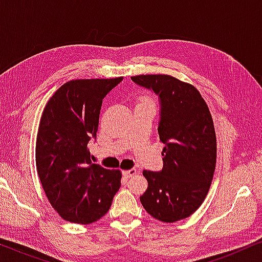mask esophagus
I'll list each match as a JSON object with an SVG mask.
<instances>
[{
	"label": "esophagus",
	"mask_w": 262,
	"mask_h": 262,
	"mask_svg": "<svg viewBox=\"0 0 262 262\" xmlns=\"http://www.w3.org/2000/svg\"><path fill=\"white\" fill-rule=\"evenodd\" d=\"M137 173V170L135 169V168H132V169H128V170H124L123 171V175L125 178H130V177H134V175Z\"/></svg>",
	"instance_id": "34e87169"
}]
</instances>
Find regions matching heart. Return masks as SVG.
I'll return each mask as SVG.
<instances>
[{
    "instance_id": "heart-1",
    "label": "heart",
    "mask_w": 262,
    "mask_h": 262,
    "mask_svg": "<svg viewBox=\"0 0 262 262\" xmlns=\"http://www.w3.org/2000/svg\"><path fill=\"white\" fill-rule=\"evenodd\" d=\"M142 100H146V101H151V100H150V98H148V96H144V98H143Z\"/></svg>"
}]
</instances>
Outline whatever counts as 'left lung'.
<instances>
[{
    "instance_id": "obj_1",
    "label": "left lung",
    "mask_w": 262,
    "mask_h": 262,
    "mask_svg": "<svg viewBox=\"0 0 262 262\" xmlns=\"http://www.w3.org/2000/svg\"><path fill=\"white\" fill-rule=\"evenodd\" d=\"M131 80L160 96L159 125L163 168L144 170L146 212L164 223L187 218L202 205L216 168L217 142L205 100L194 85L170 75H137Z\"/></svg>"
}]
</instances>
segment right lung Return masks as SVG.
<instances>
[{
	"label": "right lung",
	"instance_id": "obj_1",
	"mask_svg": "<svg viewBox=\"0 0 262 262\" xmlns=\"http://www.w3.org/2000/svg\"><path fill=\"white\" fill-rule=\"evenodd\" d=\"M121 80H71L42 111L35 143L38 177L50 204L68 222L100 220L120 187V170L92 164L88 143L96 137L103 98Z\"/></svg>",
	"mask_w": 262,
	"mask_h": 262
}]
</instances>
